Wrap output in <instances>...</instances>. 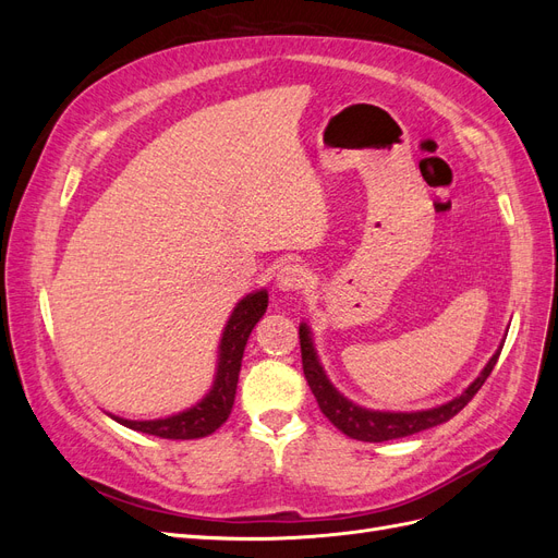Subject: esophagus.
Segmentation results:
<instances>
[{
    "instance_id": "1",
    "label": "esophagus",
    "mask_w": 558,
    "mask_h": 558,
    "mask_svg": "<svg viewBox=\"0 0 558 558\" xmlns=\"http://www.w3.org/2000/svg\"><path fill=\"white\" fill-rule=\"evenodd\" d=\"M277 286L281 291L298 293V291L307 289V286H310V272L298 263L286 265V267H281V272L277 275Z\"/></svg>"
}]
</instances>
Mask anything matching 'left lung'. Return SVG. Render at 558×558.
<instances>
[{
	"instance_id": "left-lung-1",
	"label": "left lung",
	"mask_w": 558,
	"mask_h": 558,
	"mask_svg": "<svg viewBox=\"0 0 558 558\" xmlns=\"http://www.w3.org/2000/svg\"><path fill=\"white\" fill-rule=\"evenodd\" d=\"M300 353H302V369H305V379L312 388L320 412L328 416L330 424L335 428H340L344 435H349L351 440L386 442V440H398V437H408V435H414L421 430L435 428L459 414L465 404L475 398V393L484 386L486 377L492 375V369L498 363L500 349L494 353V359L486 363L482 375L472 381L459 398L447 402V404H440V408H435V410H426V412H369V410L356 408V404L349 402L344 396L337 393L332 384L326 379L324 367H320L316 361L310 328L305 324L300 326Z\"/></svg>"
}]
</instances>
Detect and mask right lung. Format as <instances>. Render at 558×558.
Here are the masks:
<instances>
[{
    "label": "right lung",
    "mask_w": 558,
    "mask_h": 558,
    "mask_svg": "<svg viewBox=\"0 0 558 558\" xmlns=\"http://www.w3.org/2000/svg\"><path fill=\"white\" fill-rule=\"evenodd\" d=\"M267 310V293L256 291L246 295L238 307H234L228 326L223 330L221 351H218V369L216 381L207 398L197 402L189 412H181L177 416L156 418V421H128L113 416L118 424H123L132 430H140L146 435L165 437V440H197V437H207L214 430L221 428L234 404V391H238V379L242 369L244 347L253 326L258 324L260 316Z\"/></svg>",
    "instance_id": "right-lung-1"
}]
</instances>
